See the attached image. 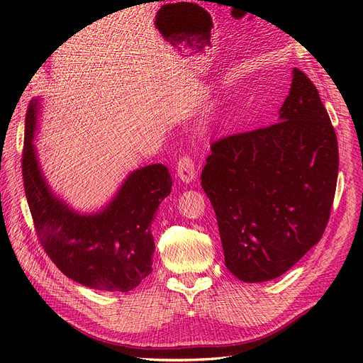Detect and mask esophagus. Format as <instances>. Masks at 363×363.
<instances>
[{
    "mask_svg": "<svg viewBox=\"0 0 363 363\" xmlns=\"http://www.w3.org/2000/svg\"><path fill=\"white\" fill-rule=\"evenodd\" d=\"M177 173L178 178L181 179V182L184 184H190L196 179V167L193 160L190 157H181L178 164H177Z\"/></svg>",
    "mask_w": 363,
    "mask_h": 363,
    "instance_id": "esophagus-1",
    "label": "esophagus"
}]
</instances>
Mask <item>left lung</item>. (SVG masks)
I'll return each instance as SVG.
<instances>
[{
    "mask_svg": "<svg viewBox=\"0 0 363 363\" xmlns=\"http://www.w3.org/2000/svg\"><path fill=\"white\" fill-rule=\"evenodd\" d=\"M291 76L278 123L212 143L200 177L244 283L281 277L318 242L337 189V134L314 84Z\"/></svg>",
    "mask_w": 363,
    "mask_h": 363,
    "instance_id": "obj_1",
    "label": "left lung"
}]
</instances>
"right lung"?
Returning <instances> with one entry per match:
<instances>
[{
  "label": "right lung",
  "mask_w": 363,
  "mask_h": 363,
  "mask_svg": "<svg viewBox=\"0 0 363 363\" xmlns=\"http://www.w3.org/2000/svg\"><path fill=\"white\" fill-rule=\"evenodd\" d=\"M42 100L25 121L22 174L40 242L58 269L76 283L104 291H130L152 272L151 225L170 194L164 164L133 170L101 209L80 212L50 189L34 145Z\"/></svg>",
  "instance_id": "1"
}]
</instances>
